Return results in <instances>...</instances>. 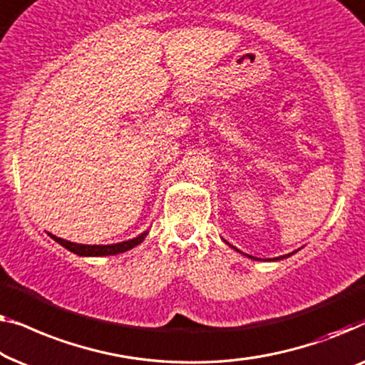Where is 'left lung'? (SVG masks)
I'll return each instance as SVG.
<instances>
[{
	"label": "left lung",
	"instance_id": "left-lung-1",
	"mask_svg": "<svg viewBox=\"0 0 365 365\" xmlns=\"http://www.w3.org/2000/svg\"><path fill=\"white\" fill-rule=\"evenodd\" d=\"M292 255V253H291ZM291 255H284V256H279V258L278 259H283V258H287V256H291Z\"/></svg>",
	"mask_w": 365,
	"mask_h": 365
}]
</instances>
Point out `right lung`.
Masks as SVG:
<instances>
[{"label": "right lung", "instance_id": "1", "mask_svg": "<svg viewBox=\"0 0 365 365\" xmlns=\"http://www.w3.org/2000/svg\"><path fill=\"white\" fill-rule=\"evenodd\" d=\"M51 238L54 241H58L59 245H63L66 250L73 251V253L79 255V256H109V255H117V253H124V251L133 248L138 243H142L143 238H145L147 233H142L137 238L129 240V241H122V243H115V245H79V243H73V241L58 238V236L51 235Z\"/></svg>", "mask_w": 365, "mask_h": 365}]
</instances>
